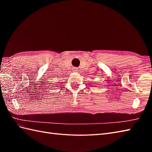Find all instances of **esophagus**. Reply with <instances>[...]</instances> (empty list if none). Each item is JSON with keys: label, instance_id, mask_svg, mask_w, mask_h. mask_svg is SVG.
<instances>
[{"label": "esophagus", "instance_id": "1", "mask_svg": "<svg viewBox=\"0 0 152 152\" xmlns=\"http://www.w3.org/2000/svg\"><path fill=\"white\" fill-rule=\"evenodd\" d=\"M72 71H74V72H76V71H77L76 68H74V69H72Z\"/></svg>", "mask_w": 152, "mask_h": 152}]
</instances>
